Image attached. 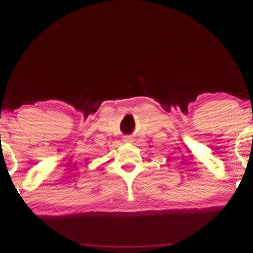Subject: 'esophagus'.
<instances>
[{
	"label": "esophagus",
	"instance_id": "obj_1",
	"mask_svg": "<svg viewBox=\"0 0 253 253\" xmlns=\"http://www.w3.org/2000/svg\"><path fill=\"white\" fill-rule=\"evenodd\" d=\"M124 141L131 142L132 141V138H131V136H126V138H124Z\"/></svg>",
	"mask_w": 253,
	"mask_h": 253
}]
</instances>
